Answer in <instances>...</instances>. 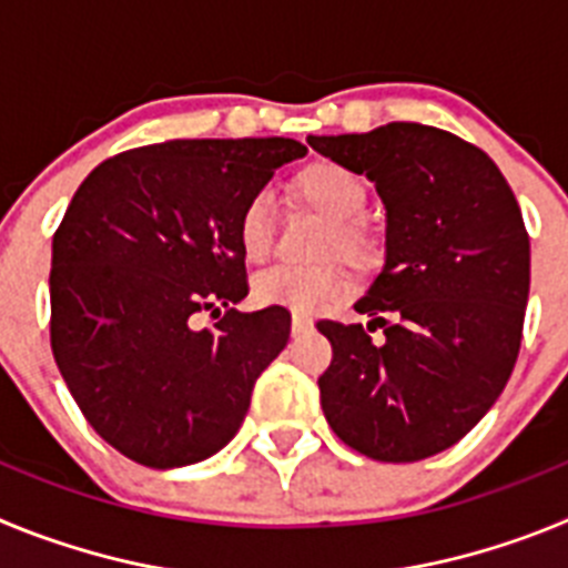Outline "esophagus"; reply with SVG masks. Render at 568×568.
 Here are the masks:
<instances>
[{
  "label": "esophagus",
  "instance_id": "1",
  "mask_svg": "<svg viewBox=\"0 0 568 568\" xmlns=\"http://www.w3.org/2000/svg\"><path fill=\"white\" fill-rule=\"evenodd\" d=\"M307 329H313V318H307L304 313H293V333H307Z\"/></svg>",
  "mask_w": 568,
  "mask_h": 568
}]
</instances>
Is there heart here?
<instances>
[{
  "mask_svg": "<svg viewBox=\"0 0 568 568\" xmlns=\"http://www.w3.org/2000/svg\"><path fill=\"white\" fill-rule=\"evenodd\" d=\"M295 193L329 219L324 253H338L353 267H373L378 258V241L358 222L364 215L369 193L361 175L335 162H313L298 170L293 182ZM273 202L267 193H253L241 207L235 222V239L250 261H261L273 244ZM344 293V275L333 264L295 267L278 264L253 281V295L264 307H287L295 313H321Z\"/></svg>",
  "mask_w": 568,
  "mask_h": 568,
  "instance_id": "b5f03b06",
  "label": "heart"
}]
</instances>
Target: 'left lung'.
<instances>
[{"mask_svg":"<svg viewBox=\"0 0 568 568\" xmlns=\"http://www.w3.org/2000/svg\"><path fill=\"white\" fill-rule=\"evenodd\" d=\"M307 144L366 175L386 210L384 270L355 304L373 321H318L333 344L318 378L324 415L366 458L444 453L489 413L518 361L529 235L515 193L484 150L426 124Z\"/></svg>","mask_w":568,"mask_h":568,"instance_id":"1","label":"left lung"}]
</instances>
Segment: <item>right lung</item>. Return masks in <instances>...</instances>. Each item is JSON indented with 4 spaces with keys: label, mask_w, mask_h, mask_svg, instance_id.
Returning a JSON list of instances; mask_svg holds the SVG:
<instances>
[{
    "label": "right lung",
    "mask_w": 568,
    "mask_h": 568,
    "mask_svg": "<svg viewBox=\"0 0 568 568\" xmlns=\"http://www.w3.org/2000/svg\"><path fill=\"white\" fill-rule=\"evenodd\" d=\"M304 153L293 139H175L79 184L53 235L50 346L88 424L135 464L224 449L287 346V310H235L247 295L235 222ZM199 312L223 321L199 328Z\"/></svg>",
    "instance_id": "obj_1"
}]
</instances>
